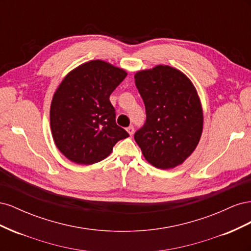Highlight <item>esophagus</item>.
<instances>
[{
	"mask_svg": "<svg viewBox=\"0 0 251 251\" xmlns=\"http://www.w3.org/2000/svg\"><path fill=\"white\" fill-rule=\"evenodd\" d=\"M126 132L128 133V135L132 136V135L134 134V127H133V126H128V127L126 128Z\"/></svg>",
	"mask_w": 251,
	"mask_h": 251,
	"instance_id": "1",
	"label": "esophagus"
}]
</instances>
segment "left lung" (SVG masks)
I'll return each mask as SVG.
<instances>
[{"instance_id":"obj_1","label":"left lung","mask_w":251,"mask_h":251,"mask_svg":"<svg viewBox=\"0 0 251 251\" xmlns=\"http://www.w3.org/2000/svg\"><path fill=\"white\" fill-rule=\"evenodd\" d=\"M135 83L146 105L147 121L135 133L146 160L169 170L193 154L203 131V110L192 80L176 68L157 65L137 71Z\"/></svg>"}]
</instances>
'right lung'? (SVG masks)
I'll return each instance as SVG.
<instances>
[{
    "label": "right lung",
    "mask_w": 251,
    "mask_h": 251,
    "mask_svg": "<svg viewBox=\"0 0 251 251\" xmlns=\"http://www.w3.org/2000/svg\"><path fill=\"white\" fill-rule=\"evenodd\" d=\"M126 71L93 59L68 73L53 94L50 127L56 148L77 164L90 165L107 158L113 147L128 137L115 123L110 95Z\"/></svg>",
    "instance_id": "obj_1"
}]
</instances>
